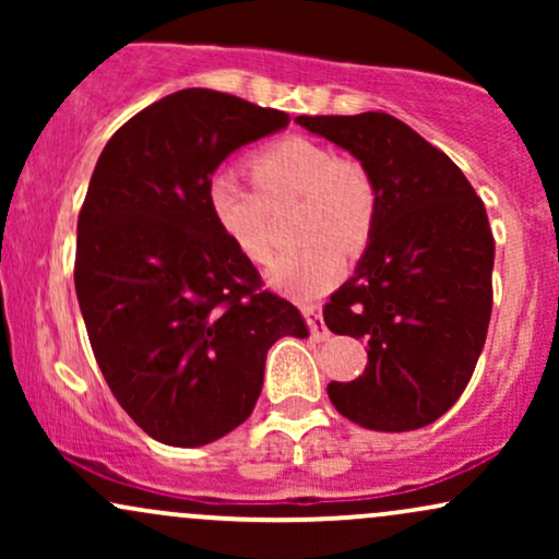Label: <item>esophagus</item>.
<instances>
[{
	"mask_svg": "<svg viewBox=\"0 0 559 559\" xmlns=\"http://www.w3.org/2000/svg\"><path fill=\"white\" fill-rule=\"evenodd\" d=\"M301 312H305L307 325H310V333L318 338V342L329 338V329H325L323 318H320V305H301Z\"/></svg>",
	"mask_w": 559,
	"mask_h": 559,
	"instance_id": "esophagus-1",
	"label": "esophagus"
}]
</instances>
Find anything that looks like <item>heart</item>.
<instances>
[{"label":"heart","mask_w":559,"mask_h":559,"mask_svg":"<svg viewBox=\"0 0 559 559\" xmlns=\"http://www.w3.org/2000/svg\"><path fill=\"white\" fill-rule=\"evenodd\" d=\"M257 189L234 170H217L204 189V204L241 258L262 262L271 254V204L301 197V249L281 254L267 267L278 292L316 297L342 275L344 252H360L376 226V186L360 163L338 157L312 139H281L249 159Z\"/></svg>","instance_id":"1"}]
</instances>
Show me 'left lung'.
Masks as SVG:
<instances>
[{"label": "left lung", "mask_w": 559, "mask_h": 559, "mask_svg": "<svg viewBox=\"0 0 559 559\" xmlns=\"http://www.w3.org/2000/svg\"><path fill=\"white\" fill-rule=\"evenodd\" d=\"M376 186V226L323 320L368 342L365 373L329 383L338 413L370 431H415L460 400L491 318L493 236L463 170L386 112L299 115Z\"/></svg>", "instance_id": "8db88e82"}]
</instances>
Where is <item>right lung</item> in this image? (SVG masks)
Segmentation results:
<instances>
[{
    "mask_svg": "<svg viewBox=\"0 0 559 559\" xmlns=\"http://www.w3.org/2000/svg\"><path fill=\"white\" fill-rule=\"evenodd\" d=\"M286 126L281 110L183 88L133 115L96 159L75 294L107 386L163 444L204 447L241 426L267 349L310 336L292 301L262 292L204 204L223 159Z\"/></svg>",
    "mask_w": 559,
    "mask_h": 559,
    "instance_id": "1",
    "label": "right lung"
}]
</instances>
